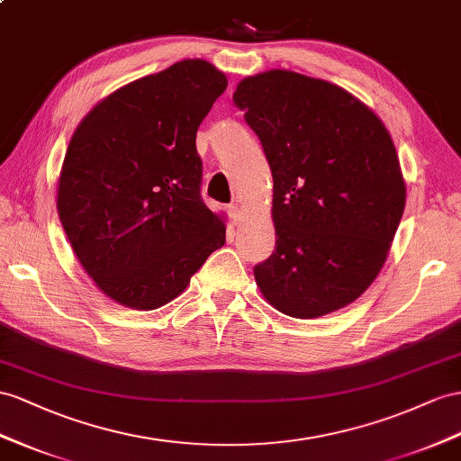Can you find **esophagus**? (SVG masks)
Here are the masks:
<instances>
[{"label": "esophagus", "instance_id": "obj_1", "mask_svg": "<svg viewBox=\"0 0 461 461\" xmlns=\"http://www.w3.org/2000/svg\"><path fill=\"white\" fill-rule=\"evenodd\" d=\"M226 210H228V216H230L233 221H238V220H240V214H241V212H240V206H238V204H230Z\"/></svg>", "mask_w": 461, "mask_h": 461}]
</instances>
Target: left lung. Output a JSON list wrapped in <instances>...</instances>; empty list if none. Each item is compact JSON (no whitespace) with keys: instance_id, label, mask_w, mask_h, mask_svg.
<instances>
[{"instance_id":"1","label":"left lung","mask_w":461,"mask_h":461,"mask_svg":"<svg viewBox=\"0 0 461 461\" xmlns=\"http://www.w3.org/2000/svg\"><path fill=\"white\" fill-rule=\"evenodd\" d=\"M273 171L275 251L255 265L275 308L310 320L372 285L403 216L405 183L384 122L329 81L288 69L233 93Z\"/></svg>"}]
</instances>
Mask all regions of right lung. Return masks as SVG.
I'll list each match as a JSON object with an SVG mask.
<instances>
[{
    "mask_svg": "<svg viewBox=\"0 0 461 461\" xmlns=\"http://www.w3.org/2000/svg\"><path fill=\"white\" fill-rule=\"evenodd\" d=\"M228 87L183 60L114 91L74 132L58 214L86 273L114 302L156 310L186 288L226 226L200 196L196 130Z\"/></svg>",
    "mask_w": 461,
    "mask_h": 461,
    "instance_id": "add662e5",
    "label": "right lung"
}]
</instances>
